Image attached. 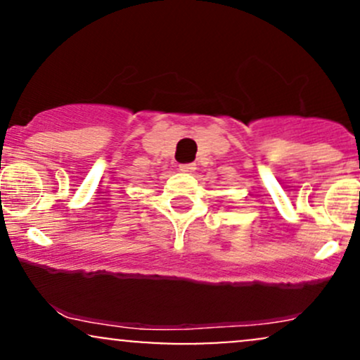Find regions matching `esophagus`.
I'll use <instances>...</instances> for the list:
<instances>
[{
  "label": "esophagus",
  "instance_id": "1",
  "mask_svg": "<svg viewBox=\"0 0 360 360\" xmlns=\"http://www.w3.org/2000/svg\"><path fill=\"white\" fill-rule=\"evenodd\" d=\"M181 172H186V174H193L196 171V164L189 162V164H181Z\"/></svg>",
  "mask_w": 360,
  "mask_h": 360
}]
</instances>
